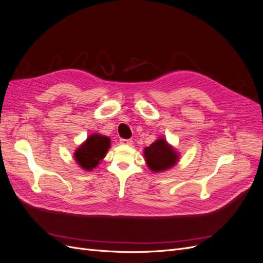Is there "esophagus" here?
<instances>
[{"label":"esophagus","mask_w":263,"mask_h":263,"mask_svg":"<svg viewBox=\"0 0 263 263\" xmlns=\"http://www.w3.org/2000/svg\"><path fill=\"white\" fill-rule=\"evenodd\" d=\"M119 142H121L122 145L132 146V144H133V140H132V139H121V140H119Z\"/></svg>","instance_id":"34e87169"}]
</instances>
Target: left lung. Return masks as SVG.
<instances>
[{
  "label": "left lung",
  "mask_w": 263,
  "mask_h": 263,
  "mask_svg": "<svg viewBox=\"0 0 263 263\" xmlns=\"http://www.w3.org/2000/svg\"><path fill=\"white\" fill-rule=\"evenodd\" d=\"M144 159L149 170L159 173L173 168L180 161V154L164 137L160 136L149 147H145Z\"/></svg>",
  "instance_id": "obj_1"
}]
</instances>
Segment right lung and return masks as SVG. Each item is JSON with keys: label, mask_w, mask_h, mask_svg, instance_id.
Wrapping results in <instances>:
<instances>
[{"label": "right lung", "mask_w": 263, "mask_h": 263, "mask_svg": "<svg viewBox=\"0 0 263 263\" xmlns=\"http://www.w3.org/2000/svg\"><path fill=\"white\" fill-rule=\"evenodd\" d=\"M109 148L110 138L108 136L98 133L91 134L74 150V160L82 170L92 171L105 158Z\"/></svg>", "instance_id": "obj_1"}]
</instances>
